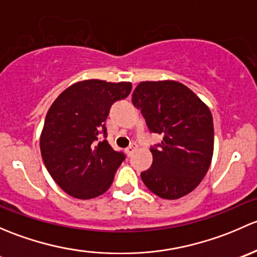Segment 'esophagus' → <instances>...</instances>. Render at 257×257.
<instances>
[{"mask_svg":"<svg viewBox=\"0 0 257 257\" xmlns=\"http://www.w3.org/2000/svg\"><path fill=\"white\" fill-rule=\"evenodd\" d=\"M136 148H137V145L136 144H132L131 145V146H128L127 148H126V153H127V156H130V155H131V153L132 152H134V151L135 150H136Z\"/></svg>","mask_w":257,"mask_h":257,"instance_id":"esophagus-1","label":"esophagus"}]
</instances>
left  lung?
<instances>
[{
	"mask_svg": "<svg viewBox=\"0 0 257 257\" xmlns=\"http://www.w3.org/2000/svg\"><path fill=\"white\" fill-rule=\"evenodd\" d=\"M151 132L163 141L151 148L153 162L142 172L148 189L178 199L198 187L210 167L214 125L210 110L194 92L174 80L141 81L132 94Z\"/></svg>",
	"mask_w": 257,
	"mask_h": 257,
	"instance_id": "left-lung-1",
	"label": "left lung"
}]
</instances>
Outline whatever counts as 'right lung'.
I'll return each mask as SVG.
<instances>
[{
	"label": "right lung",
	"instance_id": "add662e5",
	"mask_svg": "<svg viewBox=\"0 0 257 257\" xmlns=\"http://www.w3.org/2000/svg\"><path fill=\"white\" fill-rule=\"evenodd\" d=\"M128 81L90 79L74 83L52 104L39 140L49 174L67 194L91 199L104 194L125 160L106 140L105 121L111 105L131 92Z\"/></svg>",
	"mask_w": 257,
	"mask_h": 257
}]
</instances>
